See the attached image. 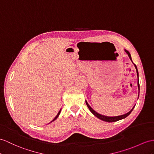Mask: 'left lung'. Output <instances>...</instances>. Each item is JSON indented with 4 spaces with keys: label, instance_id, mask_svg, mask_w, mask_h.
<instances>
[{
    "label": "left lung",
    "instance_id": "8db88e82",
    "mask_svg": "<svg viewBox=\"0 0 154 154\" xmlns=\"http://www.w3.org/2000/svg\"><path fill=\"white\" fill-rule=\"evenodd\" d=\"M125 51L127 54V55H128L129 59L131 60V61H132V59H131V54H130L129 52L128 51H127V50H125ZM134 66H135V69H136V70H137V76H138V82H137V84H138V96H139L140 85H139V82H138V70H137V66H136L135 65H134ZM85 103H86V104H87V106H88V108L89 109V110L91 111V113H92L93 115L95 116L97 118H98L99 119H101V120L104 121V122H117V121H118V120H120V119L125 118L126 117H127V116H128L131 113V112L133 111V108H134V106H133V108H132V109H131L129 112H127V114H125L122 115V116H114V117H110V116H106L101 115V114H99V113H97V112H95L94 110L93 109V108H92L91 106H90L89 105V104L88 103V102H87V101H86V100H85Z\"/></svg>",
    "mask_w": 154,
    "mask_h": 154
}]
</instances>
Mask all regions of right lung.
Instances as JSON below:
<instances>
[{
  "mask_svg": "<svg viewBox=\"0 0 154 154\" xmlns=\"http://www.w3.org/2000/svg\"><path fill=\"white\" fill-rule=\"evenodd\" d=\"M61 110H59V112H58V114H57V116H55V118H54V119H53V120H52V121H51V122H50V123H51V122H54V120H55V119H57V118H58V116H59V114H60V112H61Z\"/></svg>",
  "mask_w": 154,
  "mask_h": 154,
  "instance_id": "1",
  "label": "right lung"
}]
</instances>
